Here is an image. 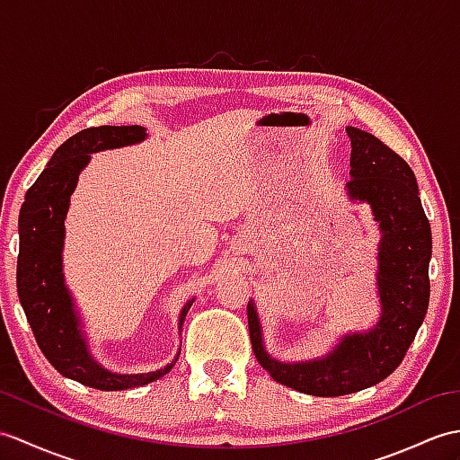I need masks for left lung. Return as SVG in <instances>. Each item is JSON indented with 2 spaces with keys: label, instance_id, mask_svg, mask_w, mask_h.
<instances>
[{
  "label": "left lung",
  "instance_id": "obj_1",
  "mask_svg": "<svg viewBox=\"0 0 460 460\" xmlns=\"http://www.w3.org/2000/svg\"><path fill=\"white\" fill-rule=\"evenodd\" d=\"M350 137L349 196L368 201L380 223L378 292L382 317L368 333L347 335L327 357L309 362L274 360L262 347L259 315L247 305L256 360L288 388L309 396H347L388 378L400 367L429 305L431 226L421 208L418 181L405 160L357 127Z\"/></svg>",
  "mask_w": 460,
  "mask_h": 460
}]
</instances>
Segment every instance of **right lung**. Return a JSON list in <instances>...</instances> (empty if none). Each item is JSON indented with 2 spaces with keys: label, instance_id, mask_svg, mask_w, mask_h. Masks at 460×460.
<instances>
[{
  "label": "right lung",
  "instance_id": "right-lung-1",
  "mask_svg": "<svg viewBox=\"0 0 460 460\" xmlns=\"http://www.w3.org/2000/svg\"><path fill=\"white\" fill-rule=\"evenodd\" d=\"M145 137V129L138 125L90 127L70 137L57 148L47 168L27 190L19 211L17 294L37 345L62 376L108 392L145 386L163 378L174 367L180 352L170 365L146 375H113L92 358L62 279L64 217L90 153L133 145ZM190 305L191 302L180 314V331Z\"/></svg>",
  "mask_w": 460,
  "mask_h": 460
}]
</instances>
